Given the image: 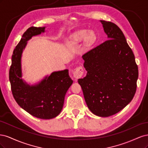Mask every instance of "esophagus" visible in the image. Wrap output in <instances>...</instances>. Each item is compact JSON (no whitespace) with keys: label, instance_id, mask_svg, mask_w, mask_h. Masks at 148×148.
<instances>
[{"label":"esophagus","instance_id":"1","mask_svg":"<svg viewBox=\"0 0 148 148\" xmlns=\"http://www.w3.org/2000/svg\"><path fill=\"white\" fill-rule=\"evenodd\" d=\"M84 73V70L82 66H77V68L75 69L73 72V77L75 79H78L83 77Z\"/></svg>","mask_w":148,"mask_h":148}]
</instances>
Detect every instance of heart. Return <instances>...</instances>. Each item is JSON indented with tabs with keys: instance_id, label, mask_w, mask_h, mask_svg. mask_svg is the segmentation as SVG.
I'll use <instances>...</instances> for the list:
<instances>
[{
	"instance_id": "heart-1",
	"label": "heart",
	"mask_w": 148,
	"mask_h": 148,
	"mask_svg": "<svg viewBox=\"0 0 148 148\" xmlns=\"http://www.w3.org/2000/svg\"><path fill=\"white\" fill-rule=\"evenodd\" d=\"M75 38L78 40H82L84 39L85 43L86 45L89 46L96 39V36L95 33L92 31L82 30L76 34Z\"/></svg>"
}]
</instances>
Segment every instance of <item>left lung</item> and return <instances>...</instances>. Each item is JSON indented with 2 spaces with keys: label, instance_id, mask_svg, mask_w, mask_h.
Returning a JSON list of instances; mask_svg holds the SVG:
<instances>
[{
  "label": "left lung",
  "instance_id": "1",
  "mask_svg": "<svg viewBox=\"0 0 148 148\" xmlns=\"http://www.w3.org/2000/svg\"><path fill=\"white\" fill-rule=\"evenodd\" d=\"M108 40L82 56L86 76L78 79L89 109L100 117L118 113L135 95L138 68L123 32L101 20Z\"/></svg>",
  "mask_w": 148,
  "mask_h": 148
}]
</instances>
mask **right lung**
Returning a JSON list of instances; mask_svg holds the SVG:
<instances>
[{
    "instance_id": "1",
    "label": "right lung",
    "mask_w": 148,
    "mask_h": 148,
    "mask_svg": "<svg viewBox=\"0 0 148 148\" xmlns=\"http://www.w3.org/2000/svg\"><path fill=\"white\" fill-rule=\"evenodd\" d=\"M44 27L31 26L23 33L13 52L9 80L13 96L22 109L37 118L51 119L60 114L65 94L73 83L69 70L53 72L33 86L26 84L21 79V57L26 42L33 36L44 32Z\"/></svg>"
}]
</instances>
